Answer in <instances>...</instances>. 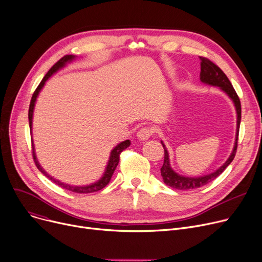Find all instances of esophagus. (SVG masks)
I'll return each mask as SVG.
<instances>
[{
	"label": "esophagus",
	"mask_w": 262,
	"mask_h": 262,
	"mask_svg": "<svg viewBox=\"0 0 262 262\" xmlns=\"http://www.w3.org/2000/svg\"><path fill=\"white\" fill-rule=\"evenodd\" d=\"M153 135V129L149 127H142L141 129H139V132L137 133V137L138 139L141 141H146L149 139V137Z\"/></svg>",
	"instance_id": "1"
}]
</instances>
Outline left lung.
Instances as JSON below:
<instances>
[{
    "instance_id": "obj_1",
    "label": "left lung",
    "mask_w": 262,
    "mask_h": 262,
    "mask_svg": "<svg viewBox=\"0 0 262 262\" xmlns=\"http://www.w3.org/2000/svg\"><path fill=\"white\" fill-rule=\"evenodd\" d=\"M200 59H201V74H200L201 81L206 85L219 87L229 96L231 101L233 102V104H235L236 112H237L236 140H235V145H233L232 152L223 166L220 167L216 171H214L211 174L200 176V177H187V176L177 174L175 171H173V169L170 166V158H169L167 147L164 146L163 142L161 141V144L164 149V160H163L162 167L160 169L162 180L164 184L177 190H190V189L200 188L215 180V178L229 166L230 162L233 160V158H235L236 152H237V146H238V136H239V128H240V122H241V103H240L239 96L236 93L235 89H233L228 77L225 75V73L221 70V69H220L216 64H214L212 61H210L208 58L200 57Z\"/></svg>"
}]
</instances>
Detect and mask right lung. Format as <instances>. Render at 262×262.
Masks as SVG:
<instances>
[{"instance_id":"add662e5","label":"right lung","mask_w":262,"mask_h":262,"mask_svg":"<svg viewBox=\"0 0 262 262\" xmlns=\"http://www.w3.org/2000/svg\"><path fill=\"white\" fill-rule=\"evenodd\" d=\"M73 59H75V56L74 55H66V56H63L61 59H59L56 63H55L50 70L49 72L46 74V76L43 77V79L41 80V82L39 84V86L37 87V89L35 90L33 96H32V100H31V104H30V109H29V120H30V128L32 130V125H33V114H34V107H35V103H36V100H37V96L40 92V90L42 89V87L45 86L46 81L54 74L56 73L58 70H60V69H62L63 67H66L67 63L71 62ZM130 145V141L129 140H125L123 141L121 143H119L113 150L112 153H110V156H109V160H108V163H107V167H106V170L102 176V178L100 181H98L94 184H91V185H88V186H82V187H78V186H70L68 184H63L57 180H55L54 177H52L51 175H49L43 169L42 167L40 166L38 160H37V157H36V154H35V148H34V145H33V157H34V161L36 163V167L38 168V170L42 173L43 175H46L48 178H50V180L55 183L56 185H58L59 187L63 188V189H67L69 191H72V192H75V193H91V192H96L99 190H102L104 187L107 186V184L110 182V180H112V176L118 166L119 163V160H120V154L123 152L124 149L127 148L128 146Z\"/></svg>"}]
</instances>
